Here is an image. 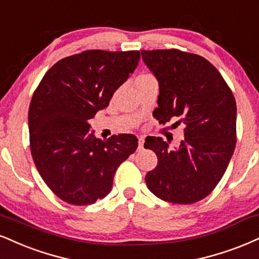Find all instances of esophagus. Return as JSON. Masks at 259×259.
Returning <instances> with one entry per match:
<instances>
[{
    "label": "esophagus",
    "mask_w": 259,
    "mask_h": 259,
    "mask_svg": "<svg viewBox=\"0 0 259 259\" xmlns=\"http://www.w3.org/2000/svg\"><path fill=\"white\" fill-rule=\"evenodd\" d=\"M143 145H145V138L141 136V138H139V149H143Z\"/></svg>",
    "instance_id": "34e87169"
}]
</instances>
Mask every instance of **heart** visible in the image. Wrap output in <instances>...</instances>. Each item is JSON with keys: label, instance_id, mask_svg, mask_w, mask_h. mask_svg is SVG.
Segmentation results:
<instances>
[{"label": "heart", "instance_id": "1", "mask_svg": "<svg viewBox=\"0 0 259 259\" xmlns=\"http://www.w3.org/2000/svg\"><path fill=\"white\" fill-rule=\"evenodd\" d=\"M149 78H153V76H152V74H149V73H142L138 77V79H136V83L143 82V80H147Z\"/></svg>", "mask_w": 259, "mask_h": 259}]
</instances>
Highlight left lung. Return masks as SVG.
<instances>
[{"mask_svg": "<svg viewBox=\"0 0 259 259\" xmlns=\"http://www.w3.org/2000/svg\"><path fill=\"white\" fill-rule=\"evenodd\" d=\"M141 54L159 84L153 117L160 124L181 118L186 126L185 139L175 148L160 138L146 139L145 148L158 157L157 166L145 177L146 185L161 200L193 204L213 191L234 153V95L202 57L176 49Z\"/></svg>", "mask_w": 259, "mask_h": 259, "instance_id": "left-lung-1", "label": "left lung"}]
</instances>
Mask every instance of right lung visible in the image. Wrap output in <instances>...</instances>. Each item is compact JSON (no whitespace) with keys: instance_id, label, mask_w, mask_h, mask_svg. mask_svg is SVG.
<instances>
[{"instance_id":"1","label":"right lung","mask_w":259,"mask_h":259,"mask_svg":"<svg viewBox=\"0 0 259 259\" xmlns=\"http://www.w3.org/2000/svg\"><path fill=\"white\" fill-rule=\"evenodd\" d=\"M140 52L85 51L62 59L40 80L29 108L30 147L47 186L61 200L105 198L118 166L138 148L132 134L100 140L88 120L135 71Z\"/></svg>"}]
</instances>
